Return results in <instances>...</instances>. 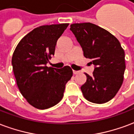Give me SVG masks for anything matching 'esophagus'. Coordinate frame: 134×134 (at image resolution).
<instances>
[{
  "label": "esophagus",
  "mask_w": 134,
  "mask_h": 134,
  "mask_svg": "<svg viewBox=\"0 0 134 134\" xmlns=\"http://www.w3.org/2000/svg\"><path fill=\"white\" fill-rule=\"evenodd\" d=\"M73 73H74V74H78L79 73V71H73Z\"/></svg>",
  "instance_id": "esophagus-1"
}]
</instances>
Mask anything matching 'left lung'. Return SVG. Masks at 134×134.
Masks as SVG:
<instances>
[{
  "label": "left lung",
  "instance_id": "left-lung-1",
  "mask_svg": "<svg viewBox=\"0 0 134 134\" xmlns=\"http://www.w3.org/2000/svg\"><path fill=\"white\" fill-rule=\"evenodd\" d=\"M83 55L94 65L92 76L81 89L85 98L94 103L108 102L116 96L124 81L125 53L119 40L105 29L91 23H74L70 28Z\"/></svg>",
  "mask_w": 134,
  "mask_h": 134
}]
</instances>
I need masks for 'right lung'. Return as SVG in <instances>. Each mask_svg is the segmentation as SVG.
<instances>
[{"mask_svg": "<svg viewBox=\"0 0 134 134\" xmlns=\"http://www.w3.org/2000/svg\"><path fill=\"white\" fill-rule=\"evenodd\" d=\"M68 23L41 26L18 43L12 57L17 86L26 100L38 109L54 106L62 99L66 83L73 71L69 66L58 69L47 67L54 55L58 39Z\"/></svg>", "mask_w": 134, "mask_h": 134, "instance_id": "right-lung-1", "label": "right lung"}]
</instances>
